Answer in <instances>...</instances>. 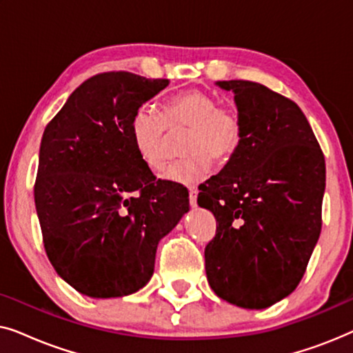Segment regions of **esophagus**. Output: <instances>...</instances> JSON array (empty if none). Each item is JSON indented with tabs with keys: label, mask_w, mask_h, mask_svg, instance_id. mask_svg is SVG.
Masks as SVG:
<instances>
[{
	"label": "esophagus",
	"mask_w": 353,
	"mask_h": 353,
	"mask_svg": "<svg viewBox=\"0 0 353 353\" xmlns=\"http://www.w3.org/2000/svg\"><path fill=\"white\" fill-rule=\"evenodd\" d=\"M190 202L192 207H196V202H197V188L196 186H190Z\"/></svg>",
	"instance_id": "obj_1"
}]
</instances>
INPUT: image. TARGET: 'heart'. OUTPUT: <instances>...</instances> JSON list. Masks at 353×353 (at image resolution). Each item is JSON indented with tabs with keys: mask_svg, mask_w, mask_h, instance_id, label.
<instances>
[{
	"mask_svg": "<svg viewBox=\"0 0 353 353\" xmlns=\"http://www.w3.org/2000/svg\"><path fill=\"white\" fill-rule=\"evenodd\" d=\"M188 128L183 139V156L168 163L161 176L167 181H199L210 172L214 159L225 163L234 157L243 141L244 123L233 105L219 104L215 96L201 90H188L163 104L162 114L148 105L134 110L130 133L141 161L157 170L165 161L168 130Z\"/></svg>",
	"mask_w": 353,
	"mask_h": 353,
	"instance_id": "1",
	"label": "heart"
}]
</instances>
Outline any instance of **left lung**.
Listing matches in <instances>:
<instances>
[{"mask_svg": "<svg viewBox=\"0 0 353 353\" xmlns=\"http://www.w3.org/2000/svg\"><path fill=\"white\" fill-rule=\"evenodd\" d=\"M216 85L234 93L244 133L234 157L199 188L197 204L216 220L205 273L220 299L259 310L305 273L321 233L325 156L294 101L255 81Z\"/></svg>", "mask_w": 353, "mask_h": 353, "instance_id": "8db88e82", "label": "left lung"}]
</instances>
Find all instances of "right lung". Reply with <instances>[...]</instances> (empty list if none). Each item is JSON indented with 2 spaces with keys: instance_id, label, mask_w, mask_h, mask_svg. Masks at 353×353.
<instances>
[{
  "instance_id": "1",
  "label": "right lung",
  "mask_w": 353,
  "mask_h": 353,
  "mask_svg": "<svg viewBox=\"0 0 353 353\" xmlns=\"http://www.w3.org/2000/svg\"><path fill=\"white\" fill-rule=\"evenodd\" d=\"M168 85L132 72L83 81L46 125L33 194L57 274L94 299L146 286L157 244L190 210V194L156 180L134 148V110Z\"/></svg>"
}]
</instances>
